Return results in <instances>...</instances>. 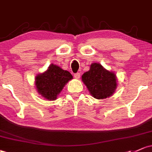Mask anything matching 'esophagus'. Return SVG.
Segmentation results:
<instances>
[{"label":"esophagus","instance_id":"esophagus-1","mask_svg":"<svg viewBox=\"0 0 152 152\" xmlns=\"http://www.w3.org/2000/svg\"><path fill=\"white\" fill-rule=\"evenodd\" d=\"M74 77L76 79H79V78L80 77V73H75V74L74 75Z\"/></svg>","mask_w":152,"mask_h":152}]
</instances>
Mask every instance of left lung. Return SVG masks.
Returning a JSON list of instances; mask_svg holds the SVG:
<instances>
[{
    "label": "left lung",
    "mask_w": 152,
    "mask_h": 152,
    "mask_svg": "<svg viewBox=\"0 0 152 152\" xmlns=\"http://www.w3.org/2000/svg\"><path fill=\"white\" fill-rule=\"evenodd\" d=\"M82 80L91 95L96 99H107L111 96L117 86L115 73L104 69L99 63L91 64L89 71L82 75Z\"/></svg>",
    "instance_id": "left-lung-1"
}]
</instances>
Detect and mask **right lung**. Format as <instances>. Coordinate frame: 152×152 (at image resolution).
<instances>
[{
    "mask_svg": "<svg viewBox=\"0 0 152 152\" xmlns=\"http://www.w3.org/2000/svg\"><path fill=\"white\" fill-rule=\"evenodd\" d=\"M72 79L70 72L52 64L46 71L36 76L35 86L39 94L48 101H53Z\"/></svg>",
    "mask_w": 152,
    "mask_h": 152,
    "instance_id": "1",
    "label": "right lung"
}]
</instances>
